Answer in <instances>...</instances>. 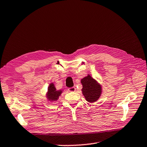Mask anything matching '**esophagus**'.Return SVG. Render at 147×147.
I'll use <instances>...</instances> for the list:
<instances>
[{"instance_id":"obj_1","label":"esophagus","mask_w":147,"mask_h":147,"mask_svg":"<svg viewBox=\"0 0 147 147\" xmlns=\"http://www.w3.org/2000/svg\"><path fill=\"white\" fill-rule=\"evenodd\" d=\"M68 90H69V91H70V92H74L75 91H76V88H75L74 86L71 87V88H69V89H68Z\"/></svg>"}]
</instances>
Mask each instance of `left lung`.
Wrapping results in <instances>:
<instances>
[{
  "instance_id": "1",
  "label": "left lung",
  "mask_w": 147,
  "mask_h": 147,
  "mask_svg": "<svg viewBox=\"0 0 147 147\" xmlns=\"http://www.w3.org/2000/svg\"><path fill=\"white\" fill-rule=\"evenodd\" d=\"M81 83L83 85L82 93L86 100L90 103H94L97 101L102 92L101 85L90 74L83 78Z\"/></svg>"
}]
</instances>
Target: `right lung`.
Segmentation results:
<instances>
[{"label": "right lung", "mask_w": 147, "mask_h": 147, "mask_svg": "<svg viewBox=\"0 0 147 147\" xmlns=\"http://www.w3.org/2000/svg\"><path fill=\"white\" fill-rule=\"evenodd\" d=\"M62 90H56L54 83H51L47 88V93L46 96L50 101H57L59 96L62 93Z\"/></svg>", "instance_id": "add662e5"}]
</instances>
